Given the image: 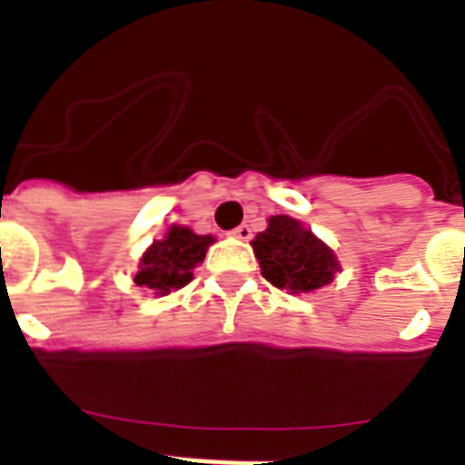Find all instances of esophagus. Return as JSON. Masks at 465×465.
I'll use <instances>...</instances> for the list:
<instances>
[{"instance_id": "1", "label": "esophagus", "mask_w": 465, "mask_h": 465, "mask_svg": "<svg viewBox=\"0 0 465 465\" xmlns=\"http://www.w3.org/2000/svg\"><path fill=\"white\" fill-rule=\"evenodd\" d=\"M230 235L237 237V240H249V237H252V228H249L246 223H242V225H237V228L230 232Z\"/></svg>"}]
</instances>
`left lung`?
Masks as SVG:
<instances>
[{
  "mask_svg": "<svg viewBox=\"0 0 465 465\" xmlns=\"http://www.w3.org/2000/svg\"><path fill=\"white\" fill-rule=\"evenodd\" d=\"M252 246L262 277L291 293L322 289L340 270L331 249L291 216H272Z\"/></svg>",
  "mask_w": 465,
  "mask_h": 465,
  "instance_id": "obj_1",
  "label": "left lung"
}]
</instances>
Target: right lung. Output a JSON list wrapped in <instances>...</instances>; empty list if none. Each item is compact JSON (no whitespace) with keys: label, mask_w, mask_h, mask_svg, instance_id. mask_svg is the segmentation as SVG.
<instances>
[{"label":"right lung","mask_w":465,"mask_h":465,"mask_svg":"<svg viewBox=\"0 0 465 465\" xmlns=\"http://www.w3.org/2000/svg\"><path fill=\"white\" fill-rule=\"evenodd\" d=\"M212 242L213 237L195 235L193 230L172 225L165 240L153 242L143 253L134 282L160 295L182 289L193 279V268L204 261Z\"/></svg>","instance_id":"obj_1"}]
</instances>
